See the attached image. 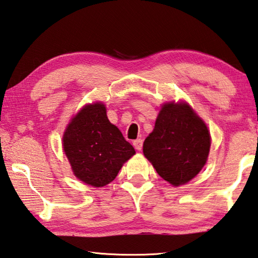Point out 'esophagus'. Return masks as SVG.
I'll use <instances>...</instances> for the list:
<instances>
[{
    "label": "esophagus",
    "instance_id": "34e87169",
    "mask_svg": "<svg viewBox=\"0 0 258 258\" xmlns=\"http://www.w3.org/2000/svg\"><path fill=\"white\" fill-rule=\"evenodd\" d=\"M133 145L137 150H141L142 147H143V140L142 139L135 140V141H133Z\"/></svg>",
    "mask_w": 258,
    "mask_h": 258
}]
</instances>
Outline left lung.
I'll list each match as a JSON object with an SVG mask.
<instances>
[{
  "instance_id": "1",
  "label": "left lung",
  "mask_w": 258,
  "mask_h": 258,
  "mask_svg": "<svg viewBox=\"0 0 258 258\" xmlns=\"http://www.w3.org/2000/svg\"><path fill=\"white\" fill-rule=\"evenodd\" d=\"M211 145L204 121L186 104H166L143 153L159 176L174 186L186 184L204 167Z\"/></svg>"
}]
</instances>
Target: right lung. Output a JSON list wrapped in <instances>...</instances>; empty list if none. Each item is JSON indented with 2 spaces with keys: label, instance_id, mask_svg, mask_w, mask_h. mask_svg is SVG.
Instances as JSON below:
<instances>
[{
  "label": "right lung",
  "instance_id": "right-lung-1",
  "mask_svg": "<svg viewBox=\"0 0 258 258\" xmlns=\"http://www.w3.org/2000/svg\"><path fill=\"white\" fill-rule=\"evenodd\" d=\"M63 148L79 179L93 187L113 181L135 153L120 131L107 118L105 105H88L69 124Z\"/></svg>",
  "mask_w": 258,
  "mask_h": 258
}]
</instances>
